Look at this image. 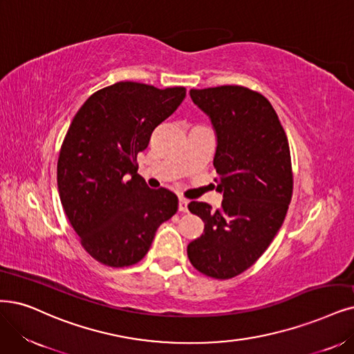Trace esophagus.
<instances>
[{
	"label": "esophagus",
	"instance_id": "34e87169",
	"mask_svg": "<svg viewBox=\"0 0 354 354\" xmlns=\"http://www.w3.org/2000/svg\"><path fill=\"white\" fill-rule=\"evenodd\" d=\"M179 212H182V213L188 212V200L187 198H179Z\"/></svg>",
	"mask_w": 354,
	"mask_h": 354
}]
</instances>
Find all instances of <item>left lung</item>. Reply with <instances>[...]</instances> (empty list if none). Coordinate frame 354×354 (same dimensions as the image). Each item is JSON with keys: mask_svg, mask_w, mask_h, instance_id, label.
Returning <instances> with one entry per match:
<instances>
[{"mask_svg": "<svg viewBox=\"0 0 354 354\" xmlns=\"http://www.w3.org/2000/svg\"><path fill=\"white\" fill-rule=\"evenodd\" d=\"M192 102L210 116L217 134L216 210L200 201L189 212L204 233L188 245V258L204 276L227 280L257 263L280 230L293 194L287 136L267 97L242 86L192 88Z\"/></svg>", "mask_w": 354, "mask_h": 354, "instance_id": "left-lung-1", "label": "left lung"}]
</instances>
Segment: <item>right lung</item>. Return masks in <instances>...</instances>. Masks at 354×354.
I'll return each mask as SVG.
<instances>
[{
	"label": "right lung",
	"instance_id": "obj_1",
	"mask_svg": "<svg viewBox=\"0 0 354 354\" xmlns=\"http://www.w3.org/2000/svg\"><path fill=\"white\" fill-rule=\"evenodd\" d=\"M185 95V87L120 82L97 90L73 118L58 157V191L70 225L97 263L137 264L157 227L178 212L172 191L150 189L137 174V154Z\"/></svg>",
	"mask_w": 354,
	"mask_h": 354
}]
</instances>
